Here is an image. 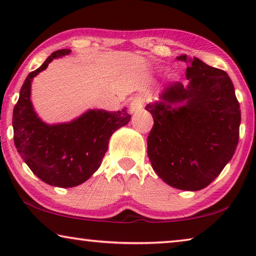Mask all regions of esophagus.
Masks as SVG:
<instances>
[{
  "mask_svg": "<svg viewBox=\"0 0 256 256\" xmlns=\"http://www.w3.org/2000/svg\"><path fill=\"white\" fill-rule=\"evenodd\" d=\"M142 105H144V98L141 96H136L132 98L131 102H130V112H138V110H142Z\"/></svg>",
  "mask_w": 256,
  "mask_h": 256,
  "instance_id": "34e87169",
  "label": "esophagus"
}]
</instances>
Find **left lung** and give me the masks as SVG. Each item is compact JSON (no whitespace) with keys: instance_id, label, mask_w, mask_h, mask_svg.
Segmentation results:
<instances>
[{"instance_id":"1","label":"left lung","mask_w":256,"mask_h":256,"mask_svg":"<svg viewBox=\"0 0 256 256\" xmlns=\"http://www.w3.org/2000/svg\"><path fill=\"white\" fill-rule=\"evenodd\" d=\"M188 64V84L172 82L149 102L154 118L148 157L164 183L183 190L206 188L230 162L238 144L240 108L230 78L196 58Z\"/></svg>"}]
</instances>
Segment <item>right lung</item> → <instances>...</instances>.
<instances>
[{
    "label": "right lung",
    "instance_id": "add662e5",
    "mask_svg": "<svg viewBox=\"0 0 256 256\" xmlns=\"http://www.w3.org/2000/svg\"><path fill=\"white\" fill-rule=\"evenodd\" d=\"M71 53L60 50L29 73L20 89L12 116L14 140L20 157L46 184L74 188L100 167L112 134L131 120L126 108L118 112L89 110L71 122L47 124L38 118L30 100L32 81L52 60Z\"/></svg>",
    "mask_w": 256,
    "mask_h": 256
}]
</instances>
